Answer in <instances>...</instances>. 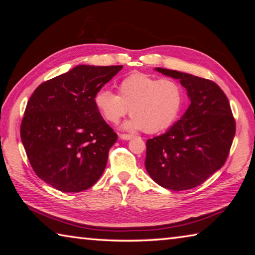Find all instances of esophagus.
<instances>
[{
    "instance_id": "esophagus-1",
    "label": "esophagus",
    "mask_w": 255,
    "mask_h": 255,
    "mask_svg": "<svg viewBox=\"0 0 255 255\" xmlns=\"http://www.w3.org/2000/svg\"><path fill=\"white\" fill-rule=\"evenodd\" d=\"M119 137L124 140H129V139H131V138H132V135H129V133H120Z\"/></svg>"
}]
</instances>
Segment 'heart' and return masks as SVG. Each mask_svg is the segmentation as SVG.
Wrapping results in <instances>:
<instances>
[{
  "instance_id": "heart-1",
  "label": "heart",
  "mask_w": 255,
  "mask_h": 255,
  "mask_svg": "<svg viewBox=\"0 0 255 255\" xmlns=\"http://www.w3.org/2000/svg\"><path fill=\"white\" fill-rule=\"evenodd\" d=\"M118 92L101 89L94 102L108 123L117 124L130 109L131 119L125 125L130 130L154 133L171 127L183 110L185 93L179 81L158 79L144 73H133L118 84Z\"/></svg>"
}]
</instances>
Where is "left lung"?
Listing matches in <instances>:
<instances>
[{"mask_svg":"<svg viewBox=\"0 0 255 255\" xmlns=\"http://www.w3.org/2000/svg\"><path fill=\"white\" fill-rule=\"evenodd\" d=\"M156 71L180 80L191 103L165 133L146 141L145 167L163 188H196L221 169L230 154L236 130L230 101L213 81L161 67Z\"/></svg>","mask_w":255,"mask_h":255,"instance_id":"left-lung-1","label":"left lung"}]
</instances>
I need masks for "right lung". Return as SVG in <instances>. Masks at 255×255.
Here are the masks:
<instances>
[{
    "mask_svg": "<svg viewBox=\"0 0 255 255\" xmlns=\"http://www.w3.org/2000/svg\"><path fill=\"white\" fill-rule=\"evenodd\" d=\"M123 66L79 65L41 83L30 97L20 135L32 170L63 192L91 188L118 135L94 102Z\"/></svg>",
    "mask_w": 255,
    "mask_h": 255,
    "instance_id": "1",
    "label": "right lung"
}]
</instances>
